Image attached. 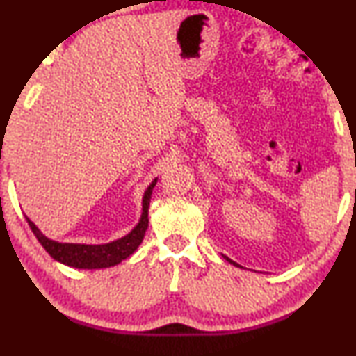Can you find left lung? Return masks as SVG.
I'll return each mask as SVG.
<instances>
[{
  "instance_id": "left-lung-1",
  "label": "left lung",
  "mask_w": 356,
  "mask_h": 356,
  "mask_svg": "<svg viewBox=\"0 0 356 356\" xmlns=\"http://www.w3.org/2000/svg\"><path fill=\"white\" fill-rule=\"evenodd\" d=\"M223 257H225V259H227L228 262H230V264H233V266H236V267H241L240 264H236V262H233V261L230 259V257H227V256H223Z\"/></svg>"
}]
</instances>
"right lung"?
Returning a JSON list of instances; mask_svg holds the SVG:
<instances>
[{"label": "right lung", "mask_w": 356, "mask_h": 356, "mask_svg": "<svg viewBox=\"0 0 356 356\" xmlns=\"http://www.w3.org/2000/svg\"><path fill=\"white\" fill-rule=\"evenodd\" d=\"M157 184V178L149 184L143 197V213L133 230L128 235L118 238V240L104 243V245H81V243H60L43 235L38 227L31 218H27L29 227L32 228L33 235L45 248V251L53 259L76 269H105L120 264L121 261L128 259L133 252L138 250L144 240L145 230L149 227V204L152 197V189Z\"/></svg>", "instance_id": "add662e5"}]
</instances>
